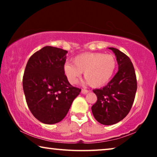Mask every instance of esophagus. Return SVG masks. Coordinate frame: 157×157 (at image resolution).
<instances>
[{"label": "esophagus", "mask_w": 157, "mask_h": 157, "mask_svg": "<svg viewBox=\"0 0 157 157\" xmlns=\"http://www.w3.org/2000/svg\"><path fill=\"white\" fill-rule=\"evenodd\" d=\"M88 92H89L88 90H86V89L81 90V94H88Z\"/></svg>", "instance_id": "1"}]
</instances>
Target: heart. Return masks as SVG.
<instances>
[{"mask_svg": "<svg viewBox=\"0 0 157 157\" xmlns=\"http://www.w3.org/2000/svg\"><path fill=\"white\" fill-rule=\"evenodd\" d=\"M73 63H66L63 68L69 83H76L83 73L86 83L94 88L106 84L117 68V61L112 55L101 53H82L75 57Z\"/></svg>", "mask_w": 157, "mask_h": 157, "instance_id": "1", "label": "heart"}]
</instances>
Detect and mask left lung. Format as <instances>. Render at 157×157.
Segmentation results:
<instances>
[{
	"mask_svg": "<svg viewBox=\"0 0 157 157\" xmlns=\"http://www.w3.org/2000/svg\"><path fill=\"white\" fill-rule=\"evenodd\" d=\"M109 48L117 57L118 72L106 86L93 90L97 101L91 107L94 118L104 125H113L126 117L137 89L134 68L129 58L117 48Z\"/></svg>",
	"mask_w": 157,
	"mask_h": 157,
	"instance_id": "8db88e82",
	"label": "left lung"
}]
</instances>
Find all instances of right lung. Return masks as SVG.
Instances as JSON below:
<instances>
[{"mask_svg":"<svg viewBox=\"0 0 157 157\" xmlns=\"http://www.w3.org/2000/svg\"><path fill=\"white\" fill-rule=\"evenodd\" d=\"M68 51L45 46L30 58L23 77L28 106L44 124L61 121L81 89L72 86L63 73Z\"/></svg>","mask_w":157,"mask_h":157,"instance_id":"right-lung-1","label":"right lung"}]
</instances>
